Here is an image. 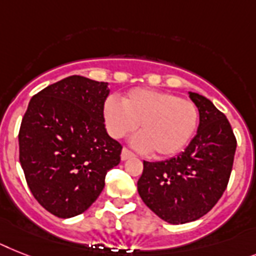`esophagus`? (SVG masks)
Returning a JSON list of instances; mask_svg holds the SVG:
<instances>
[{
  "label": "esophagus",
  "mask_w": 256,
  "mask_h": 256,
  "mask_svg": "<svg viewBox=\"0 0 256 256\" xmlns=\"http://www.w3.org/2000/svg\"><path fill=\"white\" fill-rule=\"evenodd\" d=\"M134 157V153L133 152H130L128 148H123V150H122V160L123 161H126V160H128V158H132Z\"/></svg>",
  "instance_id": "esophagus-1"
}]
</instances>
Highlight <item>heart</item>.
Here are the masks:
<instances>
[{
    "label": "heart",
    "mask_w": 256,
    "mask_h": 256,
    "mask_svg": "<svg viewBox=\"0 0 256 256\" xmlns=\"http://www.w3.org/2000/svg\"><path fill=\"white\" fill-rule=\"evenodd\" d=\"M106 128L114 138L140 130L132 144L142 152L154 150L160 157L179 153L198 130L199 108L190 99L171 92L133 88L122 102L114 96L103 106Z\"/></svg>",
    "instance_id": "heart-1"
}]
</instances>
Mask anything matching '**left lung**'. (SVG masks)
Returning a JSON list of instances; mask_svg holds the SVG:
<instances>
[{"label":"left lung","instance_id":"obj_1","mask_svg":"<svg viewBox=\"0 0 256 256\" xmlns=\"http://www.w3.org/2000/svg\"><path fill=\"white\" fill-rule=\"evenodd\" d=\"M190 98L200 114L196 136L176 157L144 161L137 182L142 202L175 225L195 221L216 206L229 183L237 148L226 116L198 92Z\"/></svg>","mask_w":256,"mask_h":256}]
</instances>
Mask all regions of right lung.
<instances>
[{
  "label": "right lung",
  "instance_id": "1",
  "mask_svg": "<svg viewBox=\"0 0 256 256\" xmlns=\"http://www.w3.org/2000/svg\"><path fill=\"white\" fill-rule=\"evenodd\" d=\"M106 82L70 76L31 98L19 128V162L40 206L60 218L98 199L120 164L122 144L104 128Z\"/></svg>",
  "mask_w": 256,
  "mask_h": 256
}]
</instances>
